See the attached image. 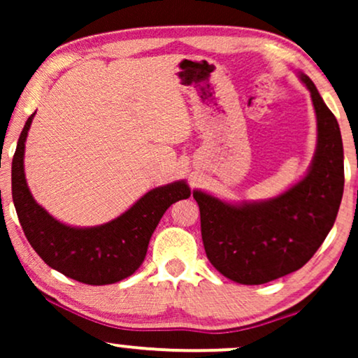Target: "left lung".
Here are the masks:
<instances>
[{"label":"left lung","mask_w":358,"mask_h":358,"mask_svg":"<svg viewBox=\"0 0 358 358\" xmlns=\"http://www.w3.org/2000/svg\"><path fill=\"white\" fill-rule=\"evenodd\" d=\"M311 94L317 140L301 180L277 197L231 203L194 190L208 261L229 280L261 285L298 271L324 241L344 194V148L336 117L315 83L298 73Z\"/></svg>","instance_id":"obj_1"}]
</instances>
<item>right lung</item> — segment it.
Listing matches in <instances>:
<instances>
[{"instance_id": "add662e5", "label": "right lung", "mask_w": 358, "mask_h": 358, "mask_svg": "<svg viewBox=\"0 0 358 358\" xmlns=\"http://www.w3.org/2000/svg\"><path fill=\"white\" fill-rule=\"evenodd\" d=\"M36 112L29 117L13 158V202L27 241L42 261L73 280L109 285L130 277L145 261L151 234L166 210L190 197L185 180L151 189L131 207L99 227H70L36 202L24 174V148Z\"/></svg>"}]
</instances>
